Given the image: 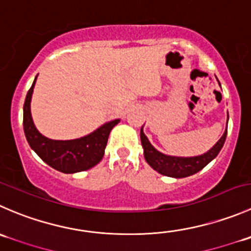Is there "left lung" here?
Returning a JSON list of instances; mask_svg holds the SVG:
<instances>
[{
    "mask_svg": "<svg viewBox=\"0 0 251 251\" xmlns=\"http://www.w3.org/2000/svg\"><path fill=\"white\" fill-rule=\"evenodd\" d=\"M228 119H229V116L227 113V126ZM226 137H227V127H226L222 137L217 141V143L203 154L195 155V157H176V155L164 154V153L155 150L143 132V126L141 128V143H142L146 162L159 174L165 175V176L176 177V179L196 174L201 169H203L208 163L212 162L218 155L220 151L222 150Z\"/></svg>",
    "mask_w": 251,
    "mask_h": 251,
    "instance_id": "1",
    "label": "left lung"
}]
</instances>
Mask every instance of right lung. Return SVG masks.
I'll return each mask as SVG.
<instances>
[{
	"mask_svg": "<svg viewBox=\"0 0 251 251\" xmlns=\"http://www.w3.org/2000/svg\"><path fill=\"white\" fill-rule=\"evenodd\" d=\"M36 77L28 91L23 106L24 133L30 148L46 164L65 174H74L93 168L103 158L109 133L114 126L120 123V119L108 121L89 135L76 140L62 141L45 137L34 125L30 113V101Z\"/></svg>",
	"mask_w": 251,
	"mask_h": 251,
	"instance_id": "right-lung-1",
	"label": "right lung"
}]
</instances>
